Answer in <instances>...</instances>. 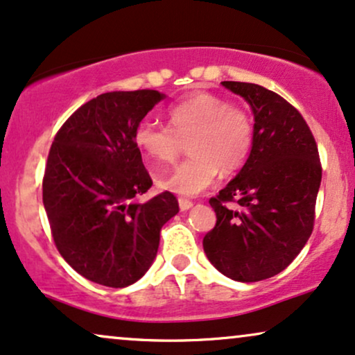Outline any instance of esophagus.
<instances>
[{"label": "esophagus", "instance_id": "34e87169", "mask_svg": "<svg viewBox=\"0 0 355 355\" xmlns=\"http://www.w3.org/2000/svg\"><path fill=\"white\" fill-rule=\"evenodd\" d=\"M178 206H180L182 211H187V209L191 208L193 203H191L190 200H187V198H178Z\"/></svg>", "mask_w": 355, "mask_h": 355}]
</instances>
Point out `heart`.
Instances as JSON below:
<instances>
[{
  "label": "heart",
  "mask_w": 355,
  "mask_h": 355,
  "mask_svg": "<svg viewBox=\"0 0 355 355\" xmlns=\"http://www.w3.org/2000/svg\"><path fill=\"white\" fill-rule=\"evenodd\" d=\"M168 124L144 119L134 131V142L147 159L173 162L182 141H188V157L172 172L159 177L164 190L196 196L214 182L221 168L231 173L244 165L252 150L254 123L244 107L231 106L224 98L196 92L168 110Z\"/></svg>",
  "instance_id": "obj_1"
}]
</instances>
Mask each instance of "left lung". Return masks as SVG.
Wrapping results in <instances>:
<instances>
[{
    "label": "left lung",
    "instance_id": "1",
    "mask_svg": "<svg viewBox=\"0 0 355 355\" xmlns=\"http://www.w3.org/2000/svg\"><path fill=\"white\" fill-rule=\"evenodd\" d=\"M223 87L249 103L254 144L239 173L209 200L216 226L203 249L223 275L249 284L285 270L304 248L315 224L321 164L306 121L288 101L255 83Z\"/></svg>",
    "mask_w": 355,
    "mask_h": 355
}]
</instances>
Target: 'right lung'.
Here are the masks:
<instances>
[{
  "mask_svg": "<svg viewBox=\"0 0 355 355\" xmlns=\"http://www.w3.org/2000/svg\"><path fill=\"white\" fill-rule=\"evenodd\" d=\"M164 98L155 89L103 93L80 106L52 142L42 201L53 242L95 284H136L154 262L160 230L178 213L170 191L134 201L152 187L134 131Z\"/></svg>",
  "mask_w": 355,
  "mask_h": 355,
  "instance_id": "add662e5",
  "label": "right lung"
}]
</instances>
